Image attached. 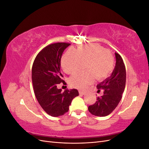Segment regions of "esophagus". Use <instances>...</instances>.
Returning a JSON list of instances; mask_svg holds the SVG:
<instances>
[{
	"label": "esophagus",
	"mask_w": 149,
	"mask_h": 149,
	"mask_svg": "<svg viewBox=\"0 0 149 149\" xmlns=\"http://www.w3.org/2000/svg\"><path fill=\"white\" fill-rule=\"evenodd\" d=\"M79 94H81V95H84V94H85V92L84 91H81V90H79Z\"/></svg>",
	"instance_id": "esophagus-1"
}]
</instances>
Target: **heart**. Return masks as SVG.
I'll use <instances>...</instances> for the list:
<instances>
[{"instance_id":"b5f03b06","label":"heart","mask_w":149,"mask_h":149,"mask_svg":"<svg viewBox=\"0 0 149 149\" xmlns=\"http://www.w3.org/2000/svg\"><path fill=\"white\" fill-rule=\"evenodd\" d=\"M86 72L72 76L70 83L72 86L83 89L94 80H103L112 73L114 66V58L107 49L96 43L68 50L61 58V65L66 74H72L81 68L83 64Z\"/></svg>"}]
</instances>
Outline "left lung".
I'll return each mask as SVG.
<instances>
[{"mask_svg": "<svg viewBox=\"0 0 149 149\" xmlns=\"http://www.w3.org/2000/svg\"><path fill=\"white\" fill-rule=\"evenodd\" d=\"M116 63L114 69L109 77L97 85V88L104 90L103 95L97 97V101L88 107L93 115L104 117L110 114L118 106L122 98L126 81L125 67L119 54L115 53Z\"/></svg>", "mask_w": 149, "mask_h": 149, "instance_id": "left-lung-1", "label": "left lung"}]
</instances>
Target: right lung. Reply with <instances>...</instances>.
<instances>
[{"mask_svg": "<svg viewBox=\"0 0 149 149\" xmlns=\"http://www.w3.org/2000/svg\"><path fill=\"white\" fill-rule=\"evenodd\" d=\"M68 43L50 44L36 56L31 69V79L35 95L43 109L53 117L63 115L69 110L72 100L79 95L77 89L61 92L58 84H66L60 69L61 58Z\"/></svg>", "mask_w": 149, "mask_h": 149, "instance_id": "add662e5", "label": "right lung"}]
</instances>
